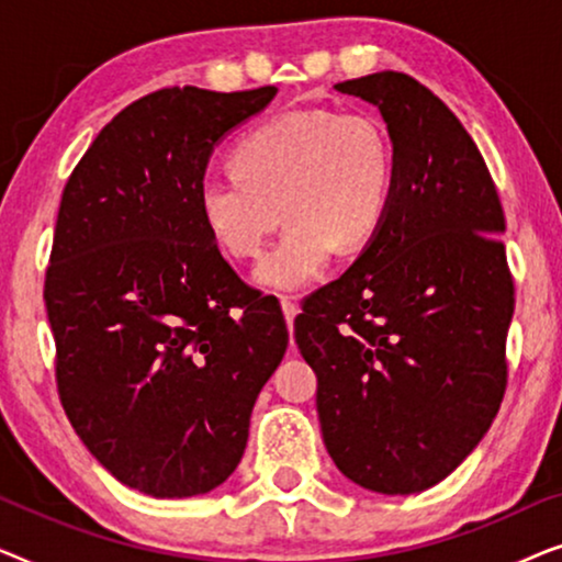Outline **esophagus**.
I'll return each instance as SVG.
<instances>
[{
	"instance_id": "1",
	"label": "esophagus",
	"mask_w": 562,
	"mask_h": 562,
	"mask_svg": "<svg viewBox=\"0 0 562 562\" xmlns=\"http://www.w3.org/2000/svg\"><path fill=\"white\" fill-rule=\"evenodd\" d=\"M281 310H283V319H286V325L291 327L294 325L296 314H299V304L294 302L291 296H281Z\"/></svg>"
}]
</instances>
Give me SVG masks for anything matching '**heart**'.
I'll use <instances>...</instances> for the list:
<instances>
[{
	"mask_svg": "<svg viewBox=\"0 0 562 562\" xmlns=\"http://www.w3.org/2000/svg\"><path fill=\"white\" fill-rule=\"evenodd\" d=\"M233 164V173L199 181V214L212 240L235 260L260 256L286 214V235L252 273L271 291L312 283L337 245L363 248L383 225L394 191L391 143L363 114H276L237 140Z\"/></svg>",
	"mask_w": 562,
	"mask_h": 562,
	"instance_id": "b5f03b06",
	"label": "heart"
}]
</instances>
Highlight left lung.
I'll return each mask as SVG.
<instances>
[{"label": "left lung", "mask_w": 562, "mask_h": 562, "mask_svg": "<svg viewBox=\"0 0 562 562\" xmlns=\"http://www.w3.org/2000/svg\"><path fill=\"white\" fill-rule=\"evenodd\" d=\"M379 106L394 148L383 225L294 322L329 458L375 494H419L488 432L506 389L514 281L504 210L473 137L412 76L335 83Z\"/></svg>", "instance_id": "obj_1"}]
</instances>
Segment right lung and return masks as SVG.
<instances>
[{
    "label": "right lung",
    "mask_w": 562,
    "mask_h": 562,
    "mask_svg": "<svg viewBox=\"0 0 562 562\" xmlns=\"http://www.w3.org/2000/svg\"><path fill=\"white\" fill-rule=\"evenodd\" d=\"M276 91H153L104 125L60 196L43 291L60 404L148 496L229 479L286 352L281 310L229 268L196 204L214 145Z\"/></svg>",
    "instance_id": "obj_1"
}]
</instances>
